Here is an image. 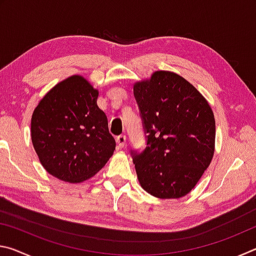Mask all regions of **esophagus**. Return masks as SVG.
Wrapping results in <instances>:
<instances>
[{"label": "esophagus", "mask_w": 256, "mask_h": 256, "mask_svg": "<svg viewBox=\"0 0 256 256\" xmlns=\"http://www.w3.org/2000/svg\"><path fill=\"white\" fill-rule=\"evenodd\" d=\"M116 142H118V144L120 146V148H123L126 144V136H124V134H120L118 138H116Z\"/></svg>", "instance_id": "1"}]
</instances>
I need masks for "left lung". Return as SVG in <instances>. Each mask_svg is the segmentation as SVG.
<instances>
[{
	"label": "left lung",
	"instance_id": "left-lung-1",
	"mask_svg": "<svg viewBox=\"0 0 256 256\" xmlns=\"http://www.w3.org/2000/svg\"><path fill=\"white\" fill-rule=\"evenodd\" d=\"M133 92L146 134L144 150H131L138 180L156 198L185 196L214 157V112L196 86L170 71L136 82Z\"/></svg>",
	"mask_w": 256,
	"mask_h": 256
}]
</instances>
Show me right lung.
<instances>
[{
	"label": "right lung",
	"instance_id": "1",
	"mask_svg": "<svg viewBox=\"0 0 256 256\" xmlns=\"http://www.w3.org/2000/svg\"><path fill=\"white\" fill-rule=\"evenodd\" d=\"M98 90L81 76L60 81L34 108L32 141L42 167L60 180L81 183L105 166L116 142L97 105Z\"/></svg>",
	"mask_w": 256,
	"mask_h": 256
}]
</instances>
